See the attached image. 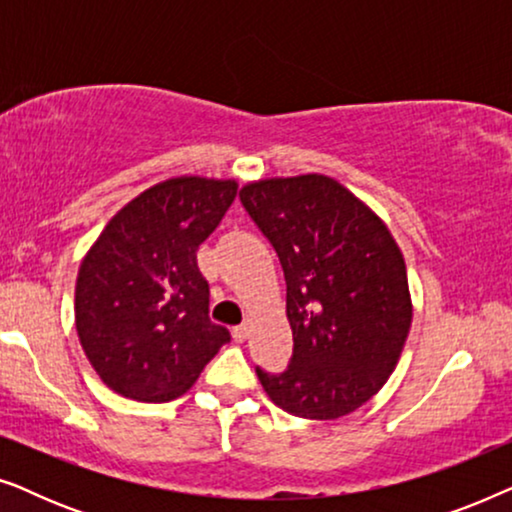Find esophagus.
I'll return each mask as SVG.
<instances>
[{
	"instance_id": "esophagus-1",
	"label": "esophagus",
	"mask_w": 512,
	"mask_h": 512,
	"mask_svg": "<svg viewBox=\"0 0 512 512\" xmlns=\"http://www.w3.org/2000/svg\"><path fill=\"white\" fill-rule=\"evenodd\" d=\"M230 333H233V340L235 342H244V340H247V335H249V326L247 324H240V326H235Z\"/></svg>"
}]
</instances>
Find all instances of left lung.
Masks as SVG:
<instances>
[{"mask_svg": "<svg viewBox=\"0 0 512 512\" xmlns=\"http://www.w3.org/2000/svg\"><path fill=\"white\" fill-rule=\"evenodd\" d=\"M242 207L277 251L293 354L284 373L256 366L272 403L305 419H338L389 380L412 321L408 272L387 226L324 174L265 179Z\"/></svg>", "mask_w": 512, "mask_h": 512, "instance_id": "1", "label": "left lung"}]
</instances>
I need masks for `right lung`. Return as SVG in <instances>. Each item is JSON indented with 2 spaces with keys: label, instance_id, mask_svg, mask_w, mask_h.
Instances as JSON below:
<instances>
[{
  "label": "right lung",
  "instance_id": "1",
  "mask_svg": "<svg viewBox=\"0 0 512 512\" xmlns=\"http://www.w3.org/2000/svg\"><path fill=\"white\" fill-rule=\"evenodd\" d=\"M235 195L230 179H167L128 202L81 261L76 331L116 394L172 401L230 342L228 328L209 321L198 249Z\"/></svg>",
  "mask_w": 512,
  "mask_h": 512
}]
</instances>
